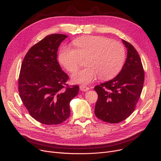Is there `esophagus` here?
<instances>
[{
	"label": "esophagus",
	"instance_id": "1",
	"mask_svg": "<svg viewBox=\"0 0 161 161\" xmlns=\"http://www.w3.org/2000/svg\"><path fill=\"white\" fill-rule=\"evenodd\" d=\"M80 89L82 91H88L89 89V88L88 87L85 86H80Z\"/></svg>",
	"mask_w": 161,
	"mask_h": 161
}]
</instances>
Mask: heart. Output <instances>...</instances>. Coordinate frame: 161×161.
I'll use <instances>...</instances> for the list:
<instances>
[{
  "mask_svg": "<svg viewBox=\"0 0 161 161\" xmlns=\"http://www.w3.org/2000/svg\"><path fill=\"white\" fill-rule=\"evenodd\" d=\"M75 49L64 46L59 52V61L70 72L77 70L80 58H86V69L74 73V83L87 85L100 79L114 78L123 66L126 53L123 45L119 42L104 36H87L73 41Z\"/></svg>",
  "mask_w": 161,
  "mask_h": 161,
  "instance_id": "1",
  "label": "heart"
}]
</instances>
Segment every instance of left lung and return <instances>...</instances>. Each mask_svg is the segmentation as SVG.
Returning <instances> with one entry per match:
<instances>
[{
	"label": "left lung",
	"instance_id": "1",
	"mask_svg": "<svg viewBox=\"0 0 161 161\" xmlns=\"http://www.w3.org/2000/svg\"><path fill=\"white\" fill-rule=\"evenodd\" d=\"M122 42L127 49L122 70L114 79L94 88L98 94L95 115L109 123H120L132 114L144 82V70L138 52L129 42Z\"/></svg>",
	"mask_w": 161,
	"mask_h": 161
}]
</instances>
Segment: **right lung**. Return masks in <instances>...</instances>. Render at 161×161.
Wrapping results in <instances>:
<instances>
[{"mask_svg":"<svg viewBox=\"0 0 161 161\" xmlns=\"http://www.w3.org/2000/svg\"><path fill=\"white\" fill-rule=\"evenodd\" d=\"M66 38L62 34L46 36L30 48L21 66L19 97L31 116L42 124L66 121L70 101L79 92L78 86L67 85L69 75L57 61L58 48Z\"/></svg>","mask_w":161,"mask_h":161,"instance_id":"obj_1","label":"right lung"}]
</instances>
